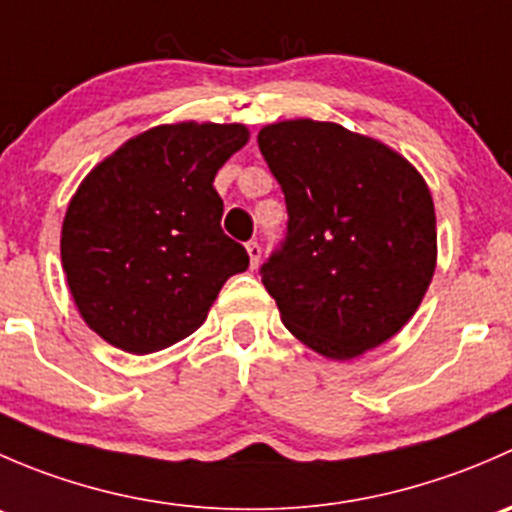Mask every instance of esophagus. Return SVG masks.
<instances>
[{"label":"esophagus","mask_w":512,"mask_h":512,"mask_svg":"<svg viewBox=\"0 0 512 512\" xmlns=\"http://www.w3.org/2000/svg\"><path fill=\"white\" fill-rule=\"evenodd\" d=\"M247 257H250V267L255 270L260 265V257H262V247L257 242H247Z\"/></svg>","instance_id":"34e87169"}]
</instances>
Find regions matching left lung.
Here are the masks:
<instances>
[{
  "mask_svg": "<svg viewBox=\"0 0 512 512\" xmlns=\"http://www.w3.org/2000/svg\"><path fill=\"white\" fill-rule=\"evenodd\" d=\"M257 143L282 185L287 237L262 265L285 327L334 361L389 342L436 270V210L401 153L339 123H270Z\"/></svg>",
  "mask_w": 512,
  "mask_h": 512,
  "instance_id": "1",
  "label": "left lung"
}]
</instances>
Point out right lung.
Returning a JSON list of instances; mask_svg holds the SVG:
<instances>
[{"label":"right lung","mask_w":512,"mask_h":512,"mask_svg":"<svg viewBox=\"0 0 512 512\" xmlns=\"http://www.w3.org/2000/svg\"><path fill=\"white\" fill-rule=\"evenodd\" d=\"M250 141L242 123H163L81 180L61 225V265L84 322L131 354L193 334L250 265L220 227L213 180Z\"/></svg>","instance_id":"right-lung-1"}]
</instances>
